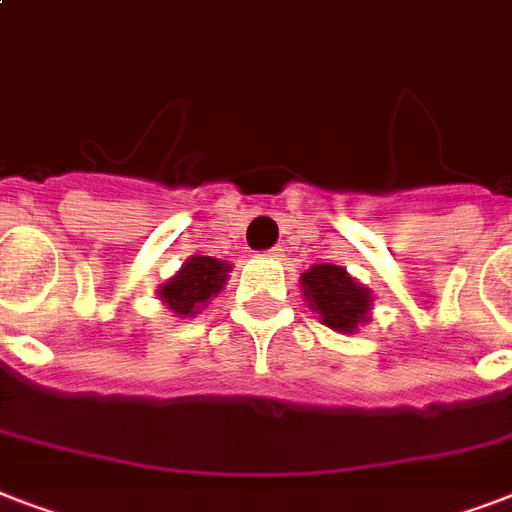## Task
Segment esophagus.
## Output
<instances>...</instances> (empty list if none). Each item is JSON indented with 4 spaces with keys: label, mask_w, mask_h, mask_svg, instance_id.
<instances>
[{
    "label": "esophagus",
    "mask_w": 512,
    "mask_h": 512,
    "mask_svg": "<svg viewBox=\"0 0 512 512\" xmlns=\"http://www.w3.org/2000/svg\"><path fill=\"white\" fill-rule=\"evenodd\" d=\"M265 255L271 257V260H279V257H281V249H279V247H273V249H268Z\"/></svg>",
    "instance_id": "1"
}]
</instances>
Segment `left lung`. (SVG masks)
<instances>
[{
	"label": "left lung",
	"instance_id": "left-lung-1",
	"mask_svg": "<svg viewBox=\"0 0 512 512\" xmlns=\"http://www.w3.org/2000/svg\"><path fill=\"white\" fill-rule=\"evenodd\" d=\"M303 297L311 305V311L319 313L321 324H327L335 332H356L358 324L369 321L372 311V292L348 276L340 265H313L311 271L300 276Z\"/></svg>",
	"mask_w": 512,
	"mask_h": 512
}]
</instances>
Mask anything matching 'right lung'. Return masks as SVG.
I'll return each instance as SVG.
<instances>
[{
  "label": "right lung",
  "mask_w": 512,
  "mask_h": 512,
  "mask_svg": "<svg viewBox=\"0 0 512 512\" xmlns=\"http://www.w3.org/2000/svg\"><path fill=\"white\" fill-rule=\"evenodd\" d=\"M228 271H231V263H225V260L193 255L185 260L183 268L170 281H164L159 287V297L177 316H183V319L196 316L201 305H207L223 289V284L228 281Z\"/></svg>",
  "instance_id": "right-lung-1"
}]
</instances>
